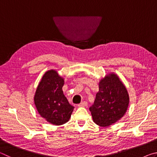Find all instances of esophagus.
<instances>
[{
	"mask_svg": "<svg viewBox=\"0 0 157 157\" xmlns=\"http://www.w3.org/2000/svg\"><path fill=\"white\" fill-rule=\"evenodd\" d=\"M88 105V102H86V101H84V102H81L80 104H79L78 106V107H86Z\"/></svg>",
	"mask_w": 157,
	"mask_h": 157,
	"instance_id": "1",
	"label": "esophagus"
}]
</instances>
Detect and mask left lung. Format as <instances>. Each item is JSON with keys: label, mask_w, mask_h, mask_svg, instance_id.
Here are the masks:
<instances>
[{"label": "left lung", "mask_w": 157, "mask_h": 157, "mask_svg": "<svg viewBox=\"0 0 157 157\" xmlns=\"http://www.w3.org/2000/svg\"><path fill=\"white\" fill-rule=\"evenodd\" d=\"M129 102L128 92L114 73H107L99 82V91L89 108L93 121L100 127H109L125 114Z\"/></svg>", "instance_id": "1"}]
</instances>
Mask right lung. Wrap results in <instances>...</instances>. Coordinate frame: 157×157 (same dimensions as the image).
Segmentation results:
<instances>
[{
  "label": "right lung",
  "mask_w": 157,
  "mask_h": 157,
  "mask_svg": "<svg viewBox=\"0 0 157 157\" xmlns=\"http://www.w3.org/2000/svg\"><path fill=\"white\" fill-rule=\"evenodd\" d=\"M63 78L51 69L44 73L34 94V105L39 115L54 125L67 123L74 109L63 95Z\"/></svg>",
  "instance_id": "1"
}]
</instances>
